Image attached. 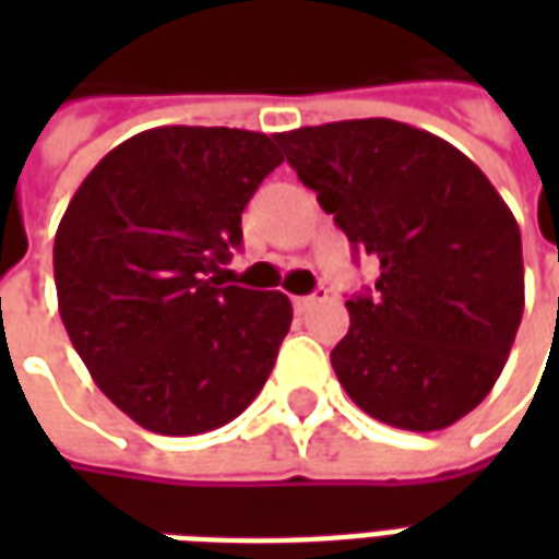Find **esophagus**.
I'll return each mask as SVG.
<instances>
[{
    "label": "esophagus",
    "instance_id": "34e87169",
    "mask_svg": "<svg viewBox=\"0 0 559 559\" xmlns=\"http://www.w3.org/2000/svg\"><path fill=\"white\" fill-rule=\"evenodd\" d=\"M323 299H326V290L311 293V296H293V308H296V311H308L311 305L323 302Z\"/></svg>",
    "mask_w": 559,
    "mask_h": 559
}]
</instances>
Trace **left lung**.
I'll return each mask as SVG.
<instances>
[{
    "label": "left lung",
    "instance_id": "obj_1",
    "mask_svg": "<svg viewBox=\"0 0 559 559\" xmlns=\"http://www.w3.org/2000/svg\"><path fill=\"white\" fill-rule=\"evenodd\" d=\"M356 251L377 257L374 296L347 299L332 350L368 416L440 431L479 407L524 314L521 230L488 176L452 143L395 119L278 134Z\"/></svg>",
    "mask_w": 559,
    "mask_h": 559
}]
</instances>
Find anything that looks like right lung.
<instances>
[{
  "instance_id": "right-lung-1",
  "label": "right lung",
  "mask_w": 559,
  "mask_h": 559,
  "mask_svg": "<svg viewBox=\"0 0 559 559\" xmlns=\"http://www.w3.org/2000/svg\"><path fill=\"white\" fill-rule=\"evenodd\" d=\"M278 134L148 128L107 152L59 221V314L107 399L167 437L215 431L260 395L293 320L278 290L224 287Z\"/></svg>"
}]
</instances>
